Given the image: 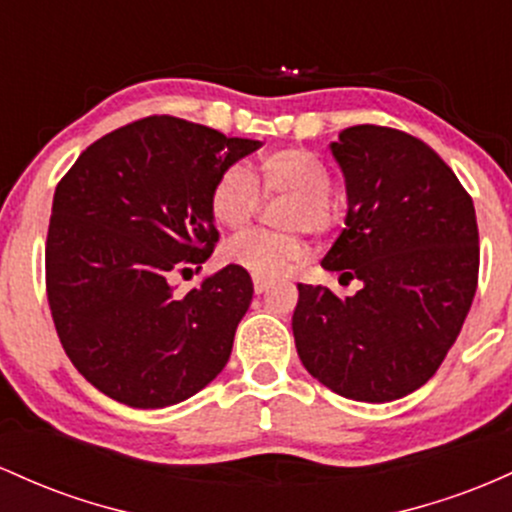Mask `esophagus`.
I'll return each instance as SVG.
<instances>
[{
  "instance_id": "obj_1",
  "label": "esophagus",
  "mask_w": 512,
  "mask_h": 512,
  "mask_svg": "<svg viewBox=\"0 0 512 512\" xmlns=\"http://www.w3.org/2000/svg\"><path fill=\"white\" fill-rule=\"evenodd\" d=\"M273 283L271 280H266V278H254V290H256V295H263V292H268V287H271Z\"/></svg>"
}]
</instances>
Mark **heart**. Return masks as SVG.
Masks as SVG:
<instances>
[{"instance_id": "1", "label": "heart", "mask_w": 512, "mask_h": 512, "mask_svg": "<svg viewBox=\"0 0 512 512\" xmlns=\"http://www.w3.org/2000/svg\"><path fill=\"white\" fill-rule=\"evenodd\" d=\"M263 195H287L292 200L285 212L287 229H307L324 234L333 225L329 200L331 174L317 154L287 147L263 154L251 171L229 166L210 191V215L225 229H239L258 208ZM307 246L295 234L246 232L225 246V261L256 278H280L302 263Z\"/></svg>"}]
</instances>
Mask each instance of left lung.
Returning <instances> with one entry per match:
<instances>
[{
    "label": "left lung",
    "instance_id": "obj_1",
    "mask_svg": "<svg viewBox=\"0 0 512 512\" xmlns=\"http://www.w3.org/2000/svg\"><path fill=\"white\" fill-rule=\"evenodd\" d=\"M346 183V227L321 266L363 287L338 300L297 285V355L355 401L401 399L435 375L457 341L479 278L474 203L426 142L353 125L329 145Z\"/></svg>",
    "mask_w": 512,
    "mask_h": 512
}]
</instances>
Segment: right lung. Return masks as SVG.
I'll list each match as a JSON object with an SVG mask.
<instances>
[{"label":"right lung","instance_id":"add662e5","mask_svg":"<svg viewBox=\"0 0 512 512\" xmlns=\"http://www.w3.org/2000/svg\"><path fill=\"white\" fill-rule=\"evenodd\" d=\"M258 140L171 116L142 118L86 147L55 188L45 280L57 336L94 384L132 409L191 399L225 370L254 297L237 266L174 295L217 241L210 191Z\"/></svg>","mask_w":512,"mask_h":512}]
</instances>
